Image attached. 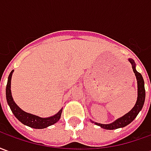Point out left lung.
<instances>
[{
    "mask_svg": "<svg viewBox=\"0 0 151 151\" xmlns=\"http://www.w3.org/2000/svg\"><path fill=\"white\" fill-rule=\"evenodd\" d=\"M129 61L132 65L133 71L134 73L135 76H136L137 82V99L136 104L134 105V107L128 113L124 115L123 116L118 118L117 120L113 121L112 123L106 124H105L96 123L95 121L91 120L92 123L95 124L96 125L100 126L102 129L112 130L126 126V125H128L129 124L131 123L136 118L137 114L139 113V111L142 109L143 105H144V102H145V98H146V91H145V86H144L145 85L144 80H143L142 74L137 71L136 64L134 62V60L133 59L129 58Z\"/></svg>",
    "mask_w": 151,
    "mask_h": 151,
    "instance_id": "8db88e82",
    "label": "left lung"
}]
</instances>
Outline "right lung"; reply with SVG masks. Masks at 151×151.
<instances>
[{
  "label": "right lung",
  "mask_w": 151,
  "mask_h": 151,
  "mask_svg": "<svg viewBox=\"0 0 151 151\" xmlns=\"http://www.w3.org/2000/svg\"><path fill=\"white\" fill-rule=\"evenodd\" d=\"M13 73H14V70H12L8 78V82H7V86H6V99H7L8 105L9 106V108L15 117L25 125L33 128V129H45L47 127L52 125L56 123L60 118L63 108H61L57 113L53 115L52 116L43 118V117L38 116L36 115L28 113L27 111H23L16 104V103L14 101V99L12 97L11 93V78Z\"/></svg>",
  "instance_id": "obj_1"
}]
</instances>
